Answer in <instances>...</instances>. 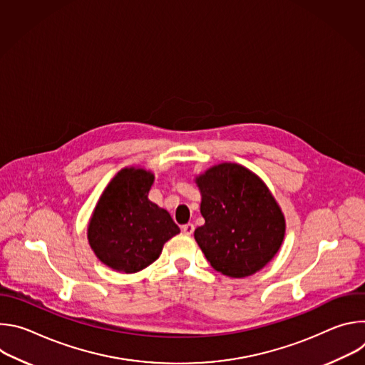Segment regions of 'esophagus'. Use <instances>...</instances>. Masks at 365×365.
<instances>
[{
	"mask_svg": "<svg viewBox=\"0 0 365 365\" xmlns=\"http://www.w3.org/2000/svg\"><path fill=\"white\" fill-rule=\"evenodd\" d=\"M182 231H183L185 234H187V235H192L193 231H195V225H193V224H186V225L182 227Z\"/></svg>",
	"mask_w": 365,
	"mask_h": 365,
	"instance_id": "1",
	"label": "esophagus"
}]
</instances>
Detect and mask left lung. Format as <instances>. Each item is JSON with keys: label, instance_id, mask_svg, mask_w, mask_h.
Masks as SVG:
<instances>
[{"label": "left lung", "instance_id": "1", "mask_svg": "<svg viewBox=\"0 0 365 365\" xmlns=\"http://www.w3.org/2000/svg\"><path fill=\"white\" fill-rule=\"evenodd\" d=\"M205 224L195 240L211 266L230 277L262 270L279 251L284 217L273 195L248 169L222 163L196 179Z\"/></svg>", "mask_w": 365, "mask_h": 365}]
</instances>
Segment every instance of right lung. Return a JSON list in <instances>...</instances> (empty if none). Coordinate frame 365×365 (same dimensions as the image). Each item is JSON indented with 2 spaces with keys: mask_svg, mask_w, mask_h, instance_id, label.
Here are the masks:
<instances>
[{
  "mask_svg": "<svg viewBox=\"0 0 365 365\" xmlns=\"http://www.w3.org/2000/svg\"><path fill=\"white\" fill-rule=\"evenodd\" d=\"M153 180L143 169L121 170L103 190L89 221L91 248L117 272L145 269L159 258L163 244L180 232L169 212L148 200Z\"/></svg>",
  "mask_w": 365,
  "mask_h": 365,
  "instance_id": "obj_1",
  "label": "right lung"
}]
</instances>
